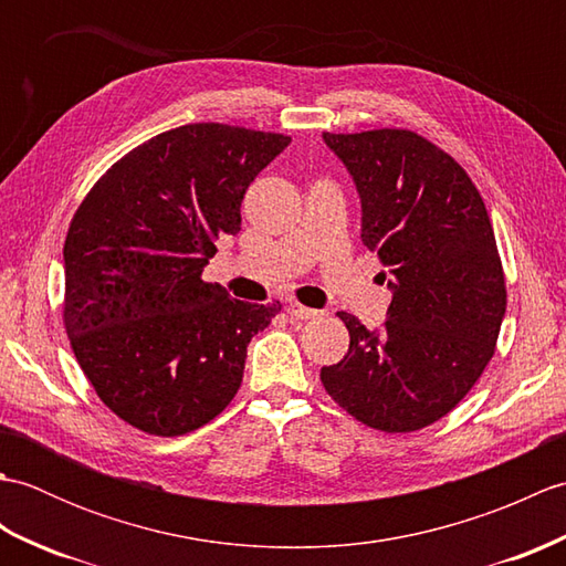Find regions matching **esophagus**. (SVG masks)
<instances>
[{
    "label": "esophagus",
    "mask_w": 566,
    "mask_h": 566,
    "mask_svg": "<svg viewBox=\"0 0 566 566\" xmlns=\"http://www.w3.org/2000/svg\"><path fill=\"white\" fill-rule=\"evenodd\" d=\"M286 311H290V316L292 318H298V321H308V318H316L321 311H316V308H308V306H302V304H290L286 306Z\"/></svg>",
    "instance_id": "obj_1"
}]
</instances>
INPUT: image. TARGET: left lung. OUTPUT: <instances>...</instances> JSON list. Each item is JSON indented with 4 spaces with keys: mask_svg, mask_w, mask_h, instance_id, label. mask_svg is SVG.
Masks as SVG:
<instances>
[{
    "mask_svg": "<svg viewBox=\"0 0 566 566\" xmlns=\"http://www.w3.org/2000/svg\"><path fill=\"white\" fill-rule=\"evenodd\" d=\"M323 140L353 177L363 243L384 264L391 304L379 331L340 311L350 347L321 381L359 423L420 430L464 399L494 355L506 316L494 228L462 167L413 130Z\"/></svg>",
    "mask_w": 566,
    "mask_h": 566,
    "instance_id": "left-lung-1",
    "label": "left lung"
}]
</instances>
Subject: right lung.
<instances>
[{"label": "right lung", "mask_w": 566, "mask_h": 566, "mask_svg": "<svg viewBox=\"0 0 566 566\" xmlns=\"http://www.w3.org/2000/svg\"><path fill=\"white\" fill-rule=\"evenodd\" d=\"M290 136L179 126L112 165L65 238V331L112 411L150 436H185L231 403L250 338L276 304L201 280L216 240L240 231L252 179Z\"/></svg>", "instance_id": "add662e5"}]
</instances>
